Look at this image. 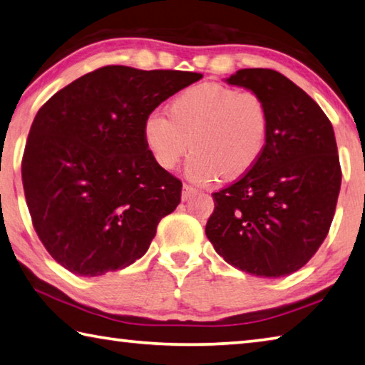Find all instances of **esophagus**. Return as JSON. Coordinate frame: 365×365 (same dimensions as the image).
Masks as SVG:
<instances>
[{
    "label": "esophagus",
    "mask_w": 365,
    "mask_h": 365,
    "mask_svg": "<svg viewBox=\"0 0 365 365\" xmlns=\"http://www.w3.org/2000/svg\"><path fill=\"white\" fill-rule=\"evenodd\" d=\"M197 193V190L191 187V185H183V191H182V200L188 201L191 196H195Z\"/></svg>",
    "instance_id": "esophagus-1"
}]
</instances>
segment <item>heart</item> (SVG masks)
Here are the masks:
<instances>
[{
    "label": "heart",
    "instance_id": "obj_1",
    "mask_svg": "<svg viewBox=\"0 0 365 365\" xmlns=\"http://www.w3.org/2000/svg\"><path fill=\"white\" fill-rule=\"evenodd\" d=\"M269 115L254 91L202 83L180 92L169 103V116L151 111L142 125L143 142L160 168L170 170L193 148L187 175L209 183L222 174L242 175L267 147Z\"/></svg>",
    "mask_w": 365,
    "mask_h": 365
}]
</instances>
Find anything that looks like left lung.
Returning a JSON list of instances; mask_svg holds the SVG:
<instances>
[{
  "mask_svg": "<svg viewBox=\"0 0 365 365\" xmlns=\"http://www.w3.org/2000/svg\"><path fill=\"white\" fill-rule=\"evenodd\" d=\"M227 81L263 98L269 130L254 168L212 193L215 209L205 235L217 254L241 271L289 276L311 260L334 220L341 168L332 123L276 70H237Z\"/></svg>",
  "mask_w": 365,
  "mask_h": 365,
  "instance_id": "left-lung-1",
  "label": "left lung"
}]
</instances>
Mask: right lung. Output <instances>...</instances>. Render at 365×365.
<instances>
[{
    "label": "right lung",
    "mask_w": 365,
    "mask_h": 365,
    "mask_svg": "<svg viewBox=\"0 0 365 365\" xmlns=\"http://www.w3.org/2000/svg\"><path fill=\"white\" fill-rule=\"evenodd\" d=\"M201 73L107 65L65 86L33 119L22 183L33 228L57 263L102 276L145 255L182 182L143 142L145 118Z\"/></svg>",
    "instance_id": "add662e5"
}]
</instances>
